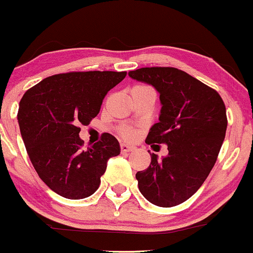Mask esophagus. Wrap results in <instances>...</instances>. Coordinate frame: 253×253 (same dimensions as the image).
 Here are the masks:
<instances>
[{
  "mask_svg": "<svg viewBox=\"0 0 253 253\" xmlns=\"http://www.w3.org/2000/svg\"><path fill=\"white\" fill-rule=\"evenodd\" d=\"M134 150H135L134 146H130V145H126V144H121V151L123 153L131 152V151H134Z\"/></svg>",
  "mask_w": 253,
  "mask_h": 253,
  "instance_id": "obj_1",
  "label": "esophagus"
}]
</instances>
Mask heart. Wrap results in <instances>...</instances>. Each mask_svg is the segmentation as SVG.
<instances>
[{
  "label": "heart",
  "mask_w": 253,
  "mask_h": 253,
  "mask_svg": "<svg viewBox=\"0 0 253 253\" xmlns=\"http://www.w3.org/2000/svg\"><path fill=\"white\" fill-rule=\"evenodd\" d=\"M137 86H145V85H137ZM118 134L126 140H134L136 137V129L129 126H122L118 129Z\"/></svg>",
  "instance_id": "1"
}]
</instances>
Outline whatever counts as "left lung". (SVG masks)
<instances>
[{"instance_id":"1","label":"left lung","mask_w":253,"mask_h":253,"mask_svg":"<svg viewBox=\"0 0 253 253\" xmlns=\"http://www.w3.org/2000/svg\"><path fill=\"white\" fill-rule=\"evenodd\" d=\"M160 92V122L151 127L146 144L168 145V155H151L147 169L136 173L139 190L160 207H174L201 187L215 165L225 137L226 109L214 88L173 67L129 72Z\"/></svg>"}]
</instances>
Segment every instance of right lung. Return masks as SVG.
I'll return each mask as SVG.
<instances>
[{"label":"right lung","mask_w":253,"mask_h":253,"mask_svg":"<svg viewBox=\"0 0 253 253\" xmlns=\"http://www.w3.org/2000/svg\"><path fill=\"white\" fill-rule=\"evenodd\" d=\"M126 72H69L30 87L19 102L20 134L36 173L52 191L70 200L98 189L107 161L121 152L118 140L103 132L84 150L80 126H87L111 88Z\"/></svg>","instance_id":"right-lung-1"}]
</instances>
